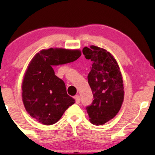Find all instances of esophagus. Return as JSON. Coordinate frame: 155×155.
I'll return each mask as SVG.
<instances>
[{"mask_svg": "<svg viewBox=\"0 0 155 155\" xmlns=\"http://www.w3.org/2000/svg\"><path fill=\"white\" fill-rule=\"evenodd\" d=\"M75 102L77 104H79L80 102V97L79 95H76V96H75Z\"/></svg>", "mask_w": 155, "mask_h": 155, "instance_id": "esophagus-1", "label": "esophagus"}]
</instances>
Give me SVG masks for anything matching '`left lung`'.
Returning <instances> with one entry per match:
<instances>
[{
    "label": "left lung",
    "instance_id": "obj_1",
    "mask_svg": "<svg viewBox=\"0 0 155 155\" xmlns=\"http://www.w3.org/2000/svg\"><path fill=\"white\" fill-rule=\"evenodd\" d=\"M82 53L92 62L87 79L94 100L86 110L92 124L103 125L121 107L124 98L123 78L116 59L105 49L86 46Z\"/></svg>",
    "mask_w": 155,
    "mask_h": 155
}]
</instances>
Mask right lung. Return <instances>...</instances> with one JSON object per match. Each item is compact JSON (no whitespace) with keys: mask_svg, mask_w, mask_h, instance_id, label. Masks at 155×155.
Here are the masks:
<instances>
[{"mask_svg":"<svg viewBox=\"0 0 155 155\" xmlns=\"http://www.w3.org/2000/svg\"><path fill=\"white\" fill-rule=\"evenodd\" d=\"M80 56V50L52 48L35 55L22 84L23 104L31 117L42 124H54L75 103L67 94L64 82L55 75L53 67L73 62Z\"/></svg>","mask_w":155,"mask_h":155,"instance_id":"right-lung-1","label":"right lung"}]
</instances>
